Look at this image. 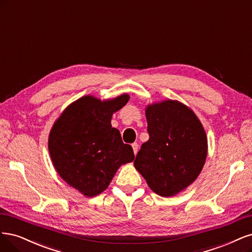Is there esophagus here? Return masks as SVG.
I'll list each match as a JSON object with an SVG mask.
<instances>
[{"instance_id":"obj_1","label":"esophagus","mask_w":252,"mask_h":252,"mask_svg":"<svg viewBox=\"0 0 252 252\" xmlns=\"http://www.w3.org/2000/svg\"><path fill=\"white\" fill-rule=\"evenodd\" d=\"M138 147H139V145H138L136 142L132 144V148H133V151H134V154H135V155H136L137 152H138Z\"/></svg>"}]
</instances>
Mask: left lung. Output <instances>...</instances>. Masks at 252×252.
I'll return each instance as SVG.
<instances>
[{"label":"left lung","mask_w":252,"mask_h":252,"mask_svg":"<svg viewBox=\"0 0 252 252\" xmlns=\"http://www.w3.org/2000/svg\"><path fill=\"white\" fill-rule=\"evenodd\" d=\"M150 139L141 145L134 165L150 189L173 197L200 175L207 156L201 121L185 104L164 100L145 109Z\"/></svg>","instance_id":"1"}]
</instances>
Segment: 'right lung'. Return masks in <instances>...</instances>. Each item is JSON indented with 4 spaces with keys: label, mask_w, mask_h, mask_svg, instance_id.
I'll return each instance as SVG.
<instances>
[{
    "label": "right lung",
    "mask_w": 252,
    "mask_h": 252,
    "mask_svg": "<svg viewBox=\"0 0 252 252\" xmlns=\"http://www.w3.org/2000/svg\"><path fill=\"white\" fill-rule=\"evenodd\" d=\"M128 99L127 94L103 101L84 96L67 107L51 128L48 148L56 172L86 197L102 192L119 166L135 158L131 145L111 125L113 113Z\"/></svg>",
    "instance_id": "add662e5"
}]
</instances>
